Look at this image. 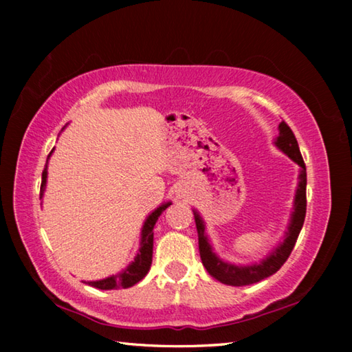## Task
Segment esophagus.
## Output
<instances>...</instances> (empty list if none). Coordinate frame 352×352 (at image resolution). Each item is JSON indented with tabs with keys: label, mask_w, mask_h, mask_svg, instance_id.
Here are the masks:
<instances>
[{
	"label": "esophagus",
	"mask_w": 352,
	"mask_h": 352,
	"mask_svg": "<svg viewBox=\"0 0 352 352\" xmlns=\"http://www.w3.org/2000/svg\"><path fill=\"white\" fill-rule=\"evenodd\" d=\"M175 194H177V197H184V195H186V189H184L183 184H178L175 189Z\"/></svg>",
	"instance_id": "34e87169"
}]
</instances>
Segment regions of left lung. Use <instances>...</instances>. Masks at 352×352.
Here are the masks:
<instances>
[{
	"label": "left lung",
	"instance_id": "8db88e82",
	"mask_svg": "<svg viewBox=\"0 0 352 352\" xmlns=\"http://www.w3.org/2000/svg\"><path fill=\"white\" fill-rule=\"evenodd\" d=\"M279 135L275 140V144L278 148L287 155L290 160L300 166V183H298L296 194H295V201H294V212H292V219L287 228V233H285V239L283 243L273 250V252L267 256L265 259H262L259 264L253 265H234L230 264V262H223L217 254L212 252L211 243L208 241L205 234V223L201 220L200 214L194 211V219H195V226H197L199 233V250H200V258L201 264L205 265V269L212 278H216L217 281L223 283L226 285H250L254 283H259L262 279L272 276L273 273H276L281 269L283 264L294 250L298 234L302 228V223H305L306 217V164L302 162L300 147H298V141L295 138L292 129L285 124L284 121L279 124Z\"/></svg>",
	"mask_w": 352,
	"mask_h": 352
}]
</instances>
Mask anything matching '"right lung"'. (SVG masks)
<instances>
[{"instance_id": "right-lung-1", "label": "right lung", "mask_w": 352, "mask_h": 352, "mask_svg": "<svg viewBox=\"0 0 352 352\" xmlns=\"http://www.w3.org/2000/svg\"><path fill=\"white\" fill-rule=\"evenodd\" d=\"M52 153V152H51ZM51 153L47 155V158L51 157ZM47 160L43 174H41V186H40V199L43 197V190L46 186V177H47ZM170 206V201L168 204H163L160 208H157L153 212L148 214L146 219L144 225H142L141 231V243H140V252L135 256L132 264H129L126 269L118 275H111L105 279H100V281H83L88 285H93V287L100 289V290H116V289H129L140 283L142 278L147 275V272L151 270L152 265V253H153V226L157 223L158 217L162 216V212L166 208Z\"/></svg>"}]
</instances>
